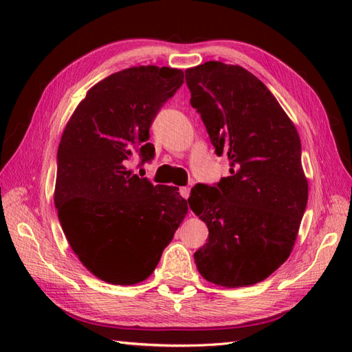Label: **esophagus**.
<instances>
[{"instance_id": "34e87169", "label": "esophagus", "mask_w": 352, "mask_h": 352, "mask_svg": "<svg viewBox=\"0 0 352 352\" xmlns=\"http://www.w3.org/2000/svg\"><path fill=\"white\" fill-rule=\"evenodd\" d=\"M180 195H182L183 198L188 199L189 195H190V188H180Z\"/></svg>"}]
</instances>
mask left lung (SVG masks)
<instances>
[{
	"mask_svg": "<svg viewBox=\"0 0 352 352\" xmlns=\"http://www.w3.org/2000/svg\"><path fill=\"white\" fill-rule=\"evenodd\" d=\"M186 83L216 154L231 163L230 177L190 192L192 212L208 228L193 258L216 286H251L294 250L309 199L300 134L269 89L242 66L206 62L186 69Z\"/></svg>",
	"mask_w": 352,
	"mask_h": 352,
	"instance_id": "left-lung-1",
	"label": "left lung"
}]
</instances>
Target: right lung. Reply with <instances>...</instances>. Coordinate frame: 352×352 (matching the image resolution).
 I'll return each mask as SVG.
<instances>
[{
	"label": "right lung",
	"instance_id": "1",
	"mask_svg": "<svg viewBox=\"0 0 352 352\" xmlns=\"http://www.w3.org/2000/svg\"><path fill=\"white\" fill-rule=\"evenodd\" d=\"M182 69L133 66L91 87L66 124L57 151L54 204L81 263L100 280L131 286L154 272L188 214L172 186L129 169L151 160L149 126L183 85Z\"/></svg>",
	"mask_w": 352,
	"mask_h": 352
}]
</instances>
